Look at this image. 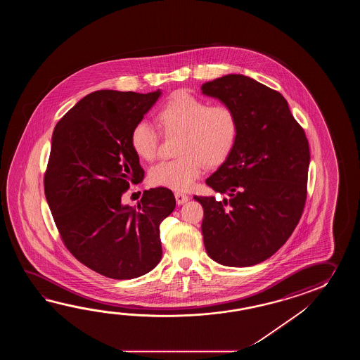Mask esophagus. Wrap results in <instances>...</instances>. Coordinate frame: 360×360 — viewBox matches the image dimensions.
Segmentation results:
<instances>
[{"label":"esophagus","instance_id":"34e87169","mask_svg":"<svg viewBox=\"0 0 360 360\" xmlns=\"http://www.w3.org/2000/svg\"><path fill=\"white\" fill-rule=\"evenodd\" d=\"M175 198H176L177 205H183L185 202H188L189 197H188L186 194H184V193H179V191H176V193H175Z\"/></svg>","mask_w":360,"mask_h":360}]
</instances>
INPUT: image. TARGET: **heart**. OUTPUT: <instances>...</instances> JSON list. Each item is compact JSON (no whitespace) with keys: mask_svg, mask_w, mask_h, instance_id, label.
<instances>
[{"mask_svg":"<svg viewBox=\"0 0 360 360\" xmlns=\"http://www.w3.org/2000/svg\"><path fill=\"white\" fill-rule=\"evenodd\" d=\"M165 134H180L176 160L158 163L150 169L153 185L172 191H188L198 179L205 163L220 165L233 149L237 139L238 121L234 110L225 104L210 105L206 100L188 91L171 95L158 112ZM134 152L144 161H153L158 153L160 136L152 123L140 121L130 135Z\"/></svg>","mask_w":360,"mask_h":360,"instance_id":"1","label":"heart"}]
</instances>
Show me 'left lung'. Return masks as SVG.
I'll list each match as a JSON object with an SVG mask.
<instances>
[{"instance_id": "8db88e82", "label": "left lung", "mask_w": 360, "mask_h": 360, "mask_svg": "<svg viewBox=\"0 0 360 360\" xmlns=\"http://www.w3.org/2000/svg\"><path fill=\"white\" fill-rule=\"evenodd\" d=\"M237 115L229 155L206 180L225 197H194L203 207L207 255L225 266H252L287 242L305 206L310 150L283 95L243 75L200 86Z\"/></svg>"}]
</instances>
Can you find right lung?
I'll return each mask as SVG.
<instances>
[{
  "mask_svg": "<svg viewBox=\"0 0 360 360\" xmlns=\"http://www.w3.org/2000/svg\"><path fill=\"white\" fill-rule=\"evenodd\" d=\"M161 95V90L91 92L53 132L47 203L70 253L108 278H138L161 261L160 225L176 206L172 191L152 188L138 207L122 203L129 181L144 179L131 131Z\"/></svg>",
  "mask_w": 360,
  "mask_h": 360,
  "instance_id": "obj_1",
  "label": "right lung"
}]
</instances>
